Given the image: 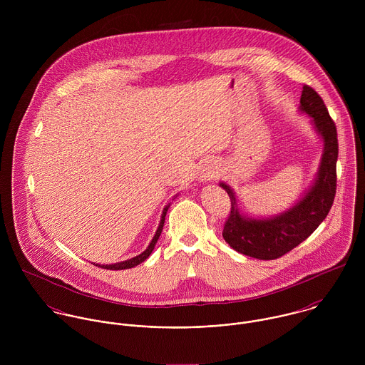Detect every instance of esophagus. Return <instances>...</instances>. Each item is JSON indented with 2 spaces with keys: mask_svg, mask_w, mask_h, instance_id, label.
I'll return each mask as SVG.
<instances>
[{
  "mask_svg": "<svg viewBox=\"0 0 365 365\" xmlns=\"http://www.w3.org/2000/svg\"><path fill=\"white\" fill-rule=\"evenodd\" d=\"M216 177H217V168H216V167H213V165L204 167V170H202V173H201V178H202L204 181H210V180H213V178H216Z\"/></svg>",
  "mask_w": 365,
  "mask_h": 365,
  "instance_id": "esophagus-1",
  "label": "esophagus"
}]
</instances>
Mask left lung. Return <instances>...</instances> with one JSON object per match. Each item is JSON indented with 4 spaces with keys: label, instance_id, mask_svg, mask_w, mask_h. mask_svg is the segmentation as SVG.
<instances>
[{
    "label": "left lung",
    "instance_id": "obj_1",
    "mask_svg": "<svg viewBox=\"0 0 365 365\" xmlns=\"http://www.w3.org/2000/svg\"><path fill=\"white\" fill-rule=\"evenodd\" d=\"M301 109L312 116L317 132L324 140V153L317 178L311 191L288 212L271 219H245L236 198L226 184L220 187L230 198V212L223 226V239L236 252L259 260H275L307 240L324 220L336 197L339 142L336 123L322 97L309 86H304Z\"/></svg>",
    "mask_w": 365,
    "mask_h": 365
}]
</instances>
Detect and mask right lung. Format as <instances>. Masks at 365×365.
Here are the masks:
<instances>
[{"mask_svg":"<svg viewBox=\"0 0 365 365\" xmlns=\"http://www.w3.org/2000/svg\"><path fill=\"white\" fill-rule=\"evenodd\" d=\"M167 209H168V207H167V208H164V210H163L161 220H160L158 229H157L156 235H155V237H153L152 243L149 245V247H148L142 255H139V256H136V257H133V259H130V260L122 261V262H116V264H109V265H98V264H96V265H98V267H101V268H106V269H126V268H132V267H135V265L140 264L142 261L146 260V259L152 255V252H153V249H155V246H156L157 240H158V237H160V235H161V230H163V226H164V217H165Z\"/></svg>","mask_w":365,"mask_h":365,"instance_id":"add662e5","label":"right lung"}]
</instances>
